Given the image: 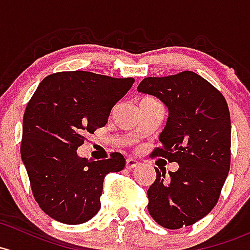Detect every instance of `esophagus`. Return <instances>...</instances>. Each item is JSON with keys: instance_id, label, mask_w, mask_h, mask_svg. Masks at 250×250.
Wrapping results in <instances>:
<instances>
[{"instance_id": "obj_1", "label": "esophagus", "mask_w": 250, "mask_h": 250, "mask_svg": "<svg viewBox=\"0 0 250 250\" xmlns=\"http://www.w3.org/2000/svg\"><path fill=\"white\" fill-rule=\"evenodd\" d=\"M139 165V162L136 159L134 158H127V162H125V167L127 169H134V167H136Z\"/></svg>"}]
</instances>
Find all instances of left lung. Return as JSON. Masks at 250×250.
Returning <instances> with one entry per match:
<instances>
[{
    "label": "left lung",
    "mask_w": 250,
    "mask_h": 250,
    "mask_svg": "<svg viewBox=\"0 0 250 250\" xmlns=\"http://www.w3.org/2000/svg\"><path fill=\"white\" fill-rule=\"evenodd\" d=\"M138 91L160 99L169 110L160 146L151 157L176 162L178 170L154 167L147 190L148 212L163 228L189 227L212 211L230 170L231 122L224 96L190 70L145 78Z\"/></svg>",
    "instance_id": "left-lung-1"
}]
</instances>
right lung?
Returning a JSON list of instances; mask_svg holds the SVG:
<instances>
[{"label": "right lung", "instance_id": "1", "mask_svg": "<svg viewBox=\"0 0 250 250\" xmlns=\"http://www.w3.org/2000/svg\"><path fill=\"white\" fill-rule=\"evenodd\" d=\"M133 78L118 79L83 70L48 75L37 87L22 120L20 153L39 207L49 217L69 225L98 213L104 177L125 167L112 152L107 159L88 160L77 153L104 127L112 107L125 96Z\"/></svg>", "mask_w": 250, "mask_h": 250}]
</instances>
